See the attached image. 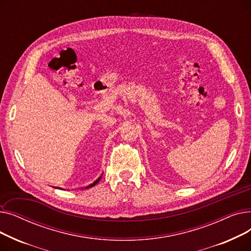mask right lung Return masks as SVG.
<instances>
[{
  "instance_id": "1",
  "label": "right lung",
  "mask_w": 251,
  "mask_h": 251,
  "mask_svg": "<svg viewBox=\"0 0 251 251\" xmlns=\"http://www.w3.org/2000/svg\"><path fill=\"white\" fill-rule=\"evenodd\" d=\"M101 176H102V175H101ZM101 176H100V177H99V178H98V179H97V180H96L95 182H92L91 184H89V185H88V186H86V187H84V188H85V189H87V188H90V187H92V186H95V185H96V184H98V183L100 182V180L101 179ZM82 189H83V188H82Z\"/></svg>"
}]
</instances>
